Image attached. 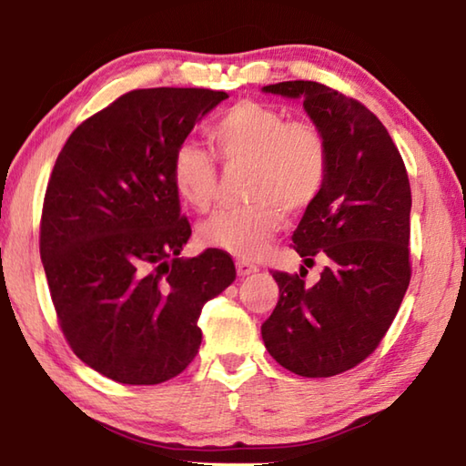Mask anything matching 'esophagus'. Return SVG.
Masks as SVG:
<instances>
[{"instance_id": "34e87169", "label": "esophagus", "mask_w": 466, "mask_h": 466, "mask_svg": "<svg viewBox=\"0 0 466 466\" xmlns=\"http://www.w3.org/2000/svg\"><path fill=\"white\" fill-rule=\"evenodd\" d=\"M236 271H238L240 278H247V275L257 273L258 267L250 261H236Z\"/></svg>"}]
</instances>
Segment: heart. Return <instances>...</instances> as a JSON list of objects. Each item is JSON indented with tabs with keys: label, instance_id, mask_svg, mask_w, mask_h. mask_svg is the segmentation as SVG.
Segmentation results:
<instances>
[{
	"label": "heart",
	"instance_id": "1",
	"mask_svg": "<svg viewBox=\"0 0 466 466\" xmlns=\"http://www.w3.org/2000/svg\"><path fill=\"white\" fill-rule=\"evenodd\" d=\"M209 137L226 168L250 167V205L224 209L199 228L211 248L255 258L279 230L288 211H304L319 199L329 178V146L310 121H289L281 110L255 100L236 102L211 125ZM170 178L188 208L208 211L216 203L219 172L214 154L195 141L180 144Z\"/></svg>",
	"mask_w": 466,
	"mask_h": 466
}]
</instances>
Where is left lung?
I'll list each match as a JSON object with an SVG mask.
<instances>
[{"instance_id":"obj_1","label":"left lung","mask_w":466,"mask_h":466,"mask_svg":"<svg viewBox=\"0 0 466 466\" xmlns=\"http://www.w3.org/2000/svg\"><path fill=\"white\" fill-rule=\"evenodd\" d=\"M263 92L302 98L329 146L327 185L296 228L304 263L325 257L320 279L273 271L279 299L261 335L289 372L327 378L361 364L397 317L411 279V187L403 157L378 116L319 82H279Z\"/></svg>"}]
</instances>
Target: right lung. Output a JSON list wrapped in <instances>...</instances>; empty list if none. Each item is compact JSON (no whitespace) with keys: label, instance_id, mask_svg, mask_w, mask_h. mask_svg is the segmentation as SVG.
Wrapping results in <instances>:
<instances>
[{"label":"right lung","instance_id":"obj_1","mask_svg":"<svg viewBox=\"0 0 466 466\" xmlns=\"http://www.w3.org/2000/svg\"><path fill=\"white\" fill-rule=\"evenodd\" d=\"M226 98L131 90L77 125L55 162L41 218L46 283L69 347L110 380L183 372L199 351L203 304L236 279L224 250L178 257L191 224L170 178L175 149Z\"/></svg>","mask_w":466,"mask_h":466}]
</instances>
